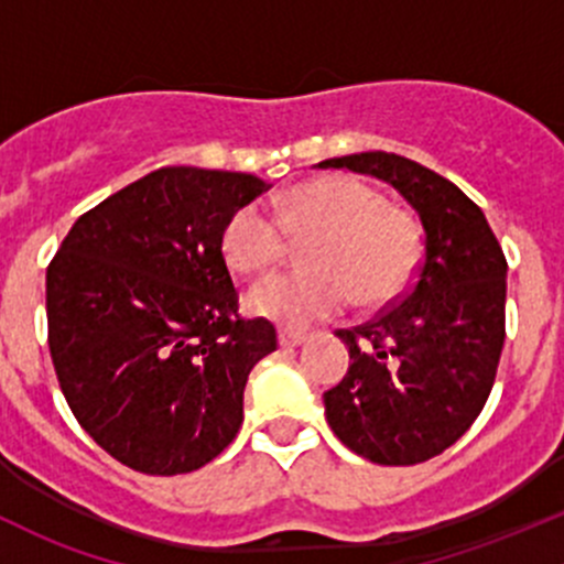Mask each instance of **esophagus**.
<instances>
[{
    "instance_id": "esophagus-1",
    "label": "esophagus",
    "mask_w": 564,
    "mask_h": 564,
    "mask_svg": "<svg viewBox=\"0 0 564 564\" xmlns=\"http://www.w3.org/2000/svg\"><path fill=\"white\" fill-rule=\"evenodd\" d=\"M305 338H308V333H303V329H292V327L281 329V346H300L305 344Z\"/></svg>"
}]
</instances>
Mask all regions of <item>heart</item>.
<instances>
[{"label": "heart", "mask_w": 564, "mask_h": 564, "mask_svg": "<svg viewBox=\"0 0 564 564\" xmlns=\"http://www.w3.org/2000/svg\"><path fill=\"white\" fill-rule=\"evenodd\" d=\"M315 240L305 248L303 272H278L253 283L246 297L259 316L311 324L346 305H379L395 297L420 261V226L409 209L349 174H324L289 187L278 218L261 204H242L224 226L226 261L235 270L264 272L283 259L289 237Z\"/></svg>", "instance_id": "obj_1"}]
</instances>
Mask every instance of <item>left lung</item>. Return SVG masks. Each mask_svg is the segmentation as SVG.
<instances>
[{
	"instance_id": "8db88e82",
	"label": "left lung",
	"mask_w": 564,
	"mask_h": 564,
	"mask_svg": "<svg viewBox=\"0 0 564 564\" xmlns=\"http://www.w3.org/2000/svg\"><path fill=\"white\" fill-rule=\"evenodd\" d=\"M390 182L423 220V261L371 322L335 329L349 371L324 392L333 434L357 456L412 466L469 431L491 395L505 344L508 259L482 209L442 174L395 152L329 158Z\"/></svg>"
}]
</instances>
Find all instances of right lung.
I'll list each match as a JSON object with an SVG mask.
<instances>
[{
  "instance_id": "add662e5",
  "label": "right lung",
  "mask_w": 564,
  "mask_h": 564,
  "mask_svg": "<svg viewBox=\"0 0 564 564\" xmlns=\"http://www.w3.org/2000/svg\"><path fill=\"white\" fill-rule=\"evenodd\" d=\"M270 191L242 172L163 166L73 224L45 272L48 349L78 425L141 475L209 464L242 425V390L278 349L240 314L224 226Z\"/></svg>"
}]
</instances>
